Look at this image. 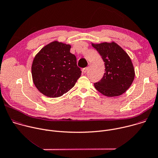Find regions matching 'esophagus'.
<instances>
[{
    "instance_id": "esophagus-1",
    "label": "esophagus",
    "mask_w": 158,
    "mask_h": 158,
    "mask_svg": "<svg viewBox=\"0 0 158 158\" xmlns=\"http://www.w3.org/2000/svg\"><path fill=\"white\" fill-rule=\"evenodd\" d=\"M87 69H88V68H84V69H82V73H85L87 72Z\"/></svg>"
}]
</instances>
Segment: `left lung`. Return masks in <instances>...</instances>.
Listing matches in <instances>:
<instances>
[{
  "label": "left lung",
  "mask_w": 158,
  "mask_h": 158,
  "mask_svg": "<svg viewBox=\"0 0 158 158\" xmlns=\"http://www.w3.org/2000/svg\"><path fill=\"white\" fill-rule=\"evenodd\" d=\"M98 52L105 64L104 75L94 84L95 88L107 97L119 96L131 86L135 78V69L127 52L116 43H92Z\"/></svg>",
  "instance_id": "left-lung-1"
}]
</instances>
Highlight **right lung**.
Returning a JSON list of instances; mask_svg holds the SVG:
<instances>
[{"label":"right lung","mask_w":158,"mask_h":158,"mask_svg":"<svg viewBox=\"0 0 158 158\" xmlns=\"http://www.w3.org/2000/svg\"><path fill=\"white\" fill-rule=\"evenodd\" d=\"M70 44L54 41L36 55L31 66L33 83L48 97H59L75 85L81 75L76 57L71 53Z\"/></svg>","instance_id":"obj_1"}]
</instances>
